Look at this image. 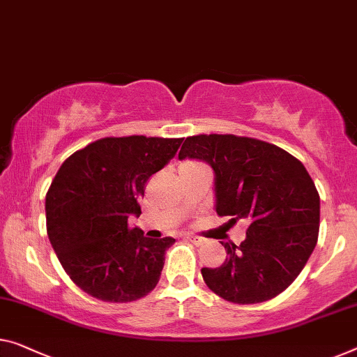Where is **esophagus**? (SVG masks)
Returning a JSON list of instances; mask_svg holds the SVG:
<instances>
[{
  "instance_id": "1",
  "label": "esophagus",
  "mask_w": 357,
  "mask_h": 357,
  "mask_svg": "<svg viewBox=\"0 0 357 357\" xmlns=\"http://www.w3.org/2000/svg\"><path fill=\"white\" fill-rule=\"evenodd\" d=\"M185 238H188L189 242H192L194 245H202V243L205 242V238H204V237H200V236H192V234H188V236H185Z\"/></svg>"
}]
</instances>
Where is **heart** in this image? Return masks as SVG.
Wrapping results in <instances>:
<instances>
[{"label":"heart","mask_w":357,"mask_h":357,"mask_svg":"<svg viewBox=\"0 0 357 357\" xmlns=\"http://www.w3.org/2000/svg\"><path fill=\"white\" fill-rule=\"evenodd\" d=\"M184 165H195V163H192V162H188V163H184ZM184 165H183V167H184Z\"/></svg>","instance_id":"obj_1"}]
</instances>
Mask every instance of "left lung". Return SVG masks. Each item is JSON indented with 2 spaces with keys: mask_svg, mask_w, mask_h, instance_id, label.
<instances>
[{
  "mask_svg": "<svg viewBox=\"0 0 357 357\" xmlns=\"http://www.w3.org/2000/svg\"><path fill=\"white\" fill-rule=\"evenodd\" d=\"M185 157L211 165L218 215L250 222L241 245L221 242L227 258L220 268H202L205 284L236 305L282 294L319 236L321 200L305 165L278 146L236 135L185 137L179 158Z\"/></svg>",
  "mask_w": 357,
  "mask_h": 357,
  "instance_id": "8db88e82",
  "label": "left lung"
}]
</instances>
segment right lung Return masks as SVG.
<instances>
[{
    "label": "right lung",
    "mask_w": 357,
    "mask_h": 357,
    "mask_svg": "<svg viewBox=\"0 0 357 357\" xmlns=\"http://www.w3.org/2000/svg\"><path fill=\"white\" fill-rule=\"evenodd\" d=\"M183 137H102L72 153L46 192V231L63 271L88 295L130 303L155 289L174 238H149L128 218L139 216L152 174Z\"/></svg>",
    "instance_id": "obj_1"
}]
</instances>
